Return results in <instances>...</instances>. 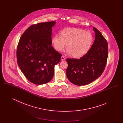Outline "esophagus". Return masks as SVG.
Masks as SVG:
<instances>
[{"label": "esophagus", "instance_id": "esophagus-1", "mask_svg": "<svg viewBox=\"0 0 123 123\" xmlns=\"http://www.w3.org/2000/svg\"><path fill=\"white\" fill-rule=\"evenodd\" d=\"M61 60H62V61H64V60H65V57L64 56H62L61 57Z\"/></svg>", "mask_w": 123, "mask_h": 123}]
</instances>
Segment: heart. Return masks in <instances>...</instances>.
Masks as SVG:
<instances>
[{
	"instance_id": "obj_1",
	"label": "heart",
	"mask_w": 123,
	"mask_h": 123,
	"mask_svg": "<svg viewBox=\"0 0 123 123\" xmlns=\"http://www.w3.org/2000/svg\"><path fill=\"white\" fill-rule=\"evenodd\" d=\"M93 41L91 33L78 28H66L62 30L60 35L52 38L54 48L61 52L66 44V53L76 59L80 58L88 53Z\"/></svg>"
}]
</instances>
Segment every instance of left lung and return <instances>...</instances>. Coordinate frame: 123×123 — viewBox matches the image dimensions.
<instances>
[{
	"instance_id": "8db88e82",
	"label": "left lung",
	"mask_w": 123,
	"mask_h": 123,
	"mask_svg": "<svg viewBox=\"0 0 123 123\" xmlns=\"http://www.w3.org/2000/svg\"><path fill=\"white\" fill-rule=\"evenodd\" d=\"M95 40L90 49L79 59H67L66 76L71 82L82 86L93 82L101 75L108 56V44L99 31L93 28Z\"/></svg>"
}]
</instances>
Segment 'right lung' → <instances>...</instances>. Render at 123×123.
Here are the masks:
<instances>
[{
    "instance_id": "add662e5",
    "label": "right lung",
    "mask_w": 123,
    "mask_h": 123,
    "mask_svg": "<svg viewBox=\"0 0 123 123\" xmlns=\"http://www.w3.org/2000/svg\"><path fill=\"white\" fill-rule=\"evenodd\" d=\"M55 21L33 24L21 36L18 44L17 57L19 68L32 83L41 85L50 82L54 66L62 55L52 45V27Z\"/></svg>"
}]
</instances>
